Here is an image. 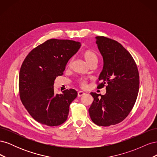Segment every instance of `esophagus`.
Wrapping results in <instances>:
<instances>
[{"instance_id":"esophagus-1","label":"esophagus","mask_w":157,"mask_h":157,"mask_svg":"<svg viewBox=\"0 0 157 157\" xmlns=\"http://www.w3.org/2000/svg\"><path fill=\"white\" fill-rule=\"evenodd\" d=\"M84 94H85V93L83 91H78V97H81V96H84Z\"/></svg>"}]
</instances>
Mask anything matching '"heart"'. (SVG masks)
<instances>
[{"label": "heart", "instance_id": "obj_1", "mask_svg": "<svg viewBox=\"0 0 157 157\" xmlns=\"http://www.w3.org/2000/svg\"><path fill=\"white\" fill-rule=\"evenodd\" d=\"M83 57L85 59V60L86 61V62L90 65H91L94 62H97L98 61V57L96 54H95L94 52L89 50L84 51V52L83 53ZM71 62H72V61H71L69 65L71 64ZM80 83L82 86H85L86 85V81L85 80H80Z\"/></svg>", "mask_w": 157, "mask_h": 157}]
</instances>
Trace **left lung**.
<instances>
[{
	"label": "left lung",
	"mask_w": 157,
	"mask_h": 157,
	"mask_svg": "<svg viewBox=\"0 0 157 157\" xmlns=\"http://www.w3.org/2000/svg\"><path fill=\"white\" fill-rule=\"evenodd\" d=\"M103 59L98 88L106 85L105 95L91 92L94 101L88 111L98 126L118 124L129 115L136 103L140 86L138 69L131 54L121 44L105 36H96Z\"/></svg>",
	"instance_id": "obj_1"
}]
</instances>
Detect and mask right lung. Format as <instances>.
Instances as JSON below:
<instances>
[{"instance_id": "add662e5", "label": "right lung", "mask_w": 157, "mask_h": 157, "mask_svg": "<svg viewBox=\"0 0 157 157\" xmlns=\"http://www.w3.org/2000/svg\"><path fill=\"white\" fill-rule=\"evenodd\" d=\"M80 46L74 40L50 39L32 50L23 61L19 75L20 99L30 115L40 124L59 126L67 119L69 105L77 92L69 89L55 94L54 84Z\"/></svg>"}]
</instances>
